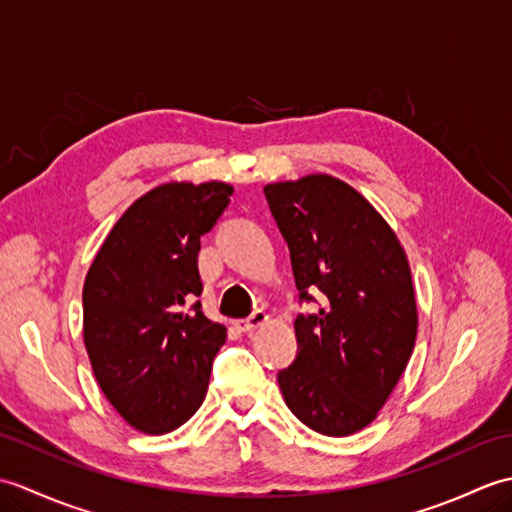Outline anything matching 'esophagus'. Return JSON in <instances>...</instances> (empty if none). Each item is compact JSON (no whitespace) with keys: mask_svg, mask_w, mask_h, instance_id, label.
Wrapping results in <instances>:
<instances>
[{"mask_svg":"<svg viewBox=\"0 0 512 512\" xmlns=\"http://www.w3.org/2000/svg\"><path fill=\"white\" fill-rule=\"evenodd\" d=\"M264 323H268V312L262 310V308H257L253 314H250L248 319L237 321L235 325H237V330H242V332H253L257 328H262Z\"/></svg>","mask_w":512,"mask_h":512,"instance_id":"obj_1","label":"esophagus"}]
</instances>
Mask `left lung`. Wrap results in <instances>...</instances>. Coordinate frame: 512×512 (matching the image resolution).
Masks as SVG:
<instances>
[{
    "label": "left lung",
    "mask_w": 512,
    "mask_h": 512,
    "mask_svg": "<svg viewBox=\"0 0 512 512\" xmlns=\"http://www.w3.org/2000/svg\"><path fill=\"white\" fill-rule=\"evenodd\" d=\"M290 248L299 301L297 358L277 374L288 409L323 436L361 431L378 416L411 358L416 295L396 233L339 178L306 176L264 187Z\"/></svg>",
    "instance_id": "left-lung-1"
}]
</instances>
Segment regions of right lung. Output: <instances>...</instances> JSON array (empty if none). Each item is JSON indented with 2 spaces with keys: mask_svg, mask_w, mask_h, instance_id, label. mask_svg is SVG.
<instances>
[{
  "mask_svg": "<svg viewBox=\"0 0 512 512\" xmlns=\"http://www.w3.org/2000/svg\"><path fill=\"white\" fill-rule=\"evenodd\" d=\"M231 195L224 182L151 189L114 224L85 277L83 341L94 376L112 407L151 436L198 411L226 341L224 325L195 299L200 237Z\"/></svg>",
  "mask_w": 512,
  "mask_h": 512,
  "instance_id": "add662e5",
  "label": "right lung"
}]
</instances>
